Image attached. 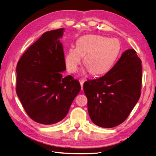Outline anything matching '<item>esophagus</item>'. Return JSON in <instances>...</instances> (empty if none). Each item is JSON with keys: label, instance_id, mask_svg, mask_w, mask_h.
Segmentation results:
<instances>
[{"label": "esophagus", "instance_id": "esophagus-1", "mask_svg": "<svg viewBox=\"0 0 156 156\" xmlns=\"http://www.w3.org/2000/svg\"><path fill=\"white\" fill-rule=\"evenodd\" d=\"M80 86H81V89L82 90L83 89V84H84V81H80Z\"/></svg>", "mask_w": 156, "mask_h": 156}]
</instances>
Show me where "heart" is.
Segmentation results:
<instances>
[{
	"mask_svg": "<svg viewBox=\"0 0 156 156\" xmlns=\"http://www.w3.org/2000/svg\"><path fill=\"white\" fill-rule=\"evenodd\" d=\"M121 51V44L116 38L88 34L76 41V47H71L65 57L67 69L75 73L78 69L82 57L87 69L94 76L105 74L114 66Z\"/></svg>",
	"mask_w": 156,
	"mask_h": 156,
	"instance_id": "heart-1",
	"label": "heart"
}]
</instances>
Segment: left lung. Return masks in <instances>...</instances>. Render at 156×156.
Wrapping results in <instances>:
<instances>
[{
  "instance_id": "1",
  "label": "left lung",
  "mask_w": 156,
  "mask_h": 156,
  "mask_svg": "<svg viewBox=\"0 0 156 156\" xmlns=\"http://www.w3.org/2000/svg\"><path fill=\"white\" fill-rule=\"evenodd\" d=\"M141 82V61L134 49L125 51L103 76L85 82L83 88L93 122L103 128L122 123L138 102Z\"/></svg>"
}]
</instances>
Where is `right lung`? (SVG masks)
<instances>
[{
	"mask_svg": "<svg viewBox=\"0 0 156 156\" xmlns=\"http://www.w3.org/2000/svg\"><path fill=\"white\" fill-rule=\"evenodd\" d=\"M64 30L44 32L23 54L17 63V94L27 114L39 124L59 122L68 114L81 89L80 82L66 69L63 45Z\"/></svg>",
	"mask_w": 156,
	"mask_h": 156,
	"instance_id": "add662e5",
	"label": "right lung"
}]
</instances>
